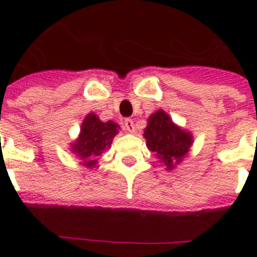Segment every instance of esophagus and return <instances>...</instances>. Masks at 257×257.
I'll list each match as a JSON object with an SVG mask.
<instances>
[{"label": "esophagus", "mask_w": 257, "mask_h": 257, "mask_svg": "<svg viewBox=\"0 0 257 257\" xmlns=\"http://www.w3.org/2000/svg\"><path fill=\"white\" fill-rule=\"evenodd\" d=\"M123 127L127 133H135V123H134V121L131 118H126V119H124Z\"/></svg>", "instance_id": "1"}]
</instances>
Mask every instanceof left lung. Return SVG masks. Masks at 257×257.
Here are the masks:
<instances>
[{"label":"left lung","mask_w":257,"mask_h":257,"mask_svg":"<svg viewBox=\"0 0 257 257\" xmlns=\"http://www.w3.org/2000/svg\"><path fill=\"white\" fill-rule=\"evenodd\" d=\"M143 136L149 151L153 152L169 171L183 162L193 145L190 131L178 126L163 109L149 115Z\"/></svg>","instance_id":"obj_1"}]
</instances>
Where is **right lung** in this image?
I'll return each instance as SVG.
<instances>
[{"instance_id":"1","label":"right lung","mask_w":257,"mask_h":257,"mask_svg":"<svg viewBox=\"0 0 257 257\" xmlns=\"http://www.w3.org/2000/svg\"><path fill=\"white\" fill-rule=\"evenodd\" d=\"M119 126L113 121L103 122L95 113H88L81 124L78 138L70 143V152L81 160L87 169L99 167V157L110 148Z\"/></svg>"}]
</instances>
